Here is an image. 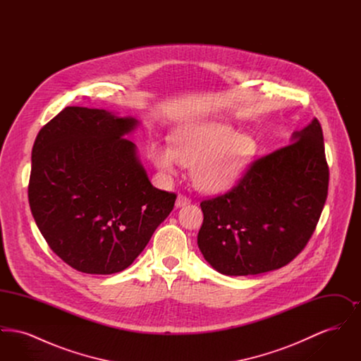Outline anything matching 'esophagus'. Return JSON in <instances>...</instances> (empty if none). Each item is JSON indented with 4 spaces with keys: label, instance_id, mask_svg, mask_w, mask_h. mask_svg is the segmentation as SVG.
<instances>
[{
    "label": "esophagus",
    "instance_id": "1",
    "mask_svg": "<svg viewBox=\"0 0 361 361\" xmlns=\"http://www.w3.org/2000/svg\"><path fill=\"white\" fill-rule=\"evenodd\" d=\"M189 203H190V200H189V197H187V196H184V195H178V196H177L176 207L187 206Z\"/></svg>",
    "mask_w": 361,
    "mask_h": 361
}]
</instances>
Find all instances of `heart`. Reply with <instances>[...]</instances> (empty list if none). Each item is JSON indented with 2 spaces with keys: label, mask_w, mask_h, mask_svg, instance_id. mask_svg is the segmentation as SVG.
Returning a JSON list of instances; mask_svg holds the SVG:
<instances>
[{
  "label": "heart",
  "mask_w": 361,
  "mask_h": 361,
  "mask_svg": "<svg viewBox=\"0 0 361 361\" xmlns=\"http://www.w3.org/2000/svg\"><path fill=\"white\" fill-rule=\"evenodd\" d=\"M256 152L255 137L219 123L188 126L173 135L172 147L153 143L149 150L155 166L165 174H176L178 164L192 168L193 183L206 192L231 188Z\"/></svg>",
  "instance_id": "heart-1"
}]
</instances>
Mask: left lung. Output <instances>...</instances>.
Masks as SVG:
<instances>
[{
	"mask_svg": "<svg viewBox=\"0 0 361 361\" xmlns=\"http://www.w3.org/2000/svg\"><path fill=\"white\" fill-rule=\"evenodd\" d=\"M292 143L255 159L224 195L200 203L197 245L227 276L258 275L290 264L307 245L329 187L318 119L293 133Z\"/></svg>",
	"mask_w": 361,
	"mask_h": 361,
	"instance_id": "obj_1",
	"label": "left lung"
}]
</instances>
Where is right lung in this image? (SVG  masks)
I'll return each instance as SVG.
<instances>
[{
	"label": "right lung",
	"mask_w": 361,
	"mask_h": 361,
	"mask_svg": "<svg viewBox=\"0 0 361 361\" xmlns=\"http://www.w3.org/2000/svg\"><path fill=\"white\" fill-rule=\"evenodd\" d=\"M137 124L66 106L35 139L31 212L52 252L80 272L128 268L174 207L177 195L152 185L124 137Z\"/></svg>",
	"instance_id": "1"
}]
</instances>
